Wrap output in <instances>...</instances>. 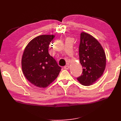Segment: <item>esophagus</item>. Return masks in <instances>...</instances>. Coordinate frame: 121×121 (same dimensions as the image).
<instances>
[{
    "mask_svg": "<svg viewBox=\"0 0 121 121\" xmlns=\"http://www.w3.org/2000/svg\"><path fill=\"white\" fill-rule=\"evenodd\" d=\"M63 68H64L65 69H68L69 68V66L68 65H65V66H64Z\"/></svg>",
    "mask_w": 121,
    "mask_h": 121,
    "instance_id": "1",
    "label": "esophagus"
}]
</instances>
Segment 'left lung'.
<instances>
[{
    "label": "left lung",
    "mask_w": 121,
    "mask_h": 121,
    "mask_svg": "<svg viewBox=\"0 0 121 121\" xmlns=\"http://www.w3.org/2000/svg\"><path fill=\"white\" fill-rule=\"evenodd\" d=\"M79 61L83 72L77 78L82 84H93L103 74L106 67L105 53L99 42L93 36L81 32L79 46Z\"/></svg>",
    "instance_id": "obj_1"
}]
</instances>
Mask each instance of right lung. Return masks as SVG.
I'll return each mask as SVG.
<instances>
[{
	"mask_svg": "<svg viewBox=\"0 0 121 121\" xmlns=\"http://www.w3.org/2000/svg\"><path fill=\"white\" fill-rule=\"evenodd\" d=\"M54 35H40L29 43L22 58V69L26 78L35 86L46 87L58 76L61 67L48 53Z\"/></svg>",
	"mask_w": 121,
	"mask_h": 121,
	"instance_id": "obj_1",
	"label": "right lung"
}]
</instances>
